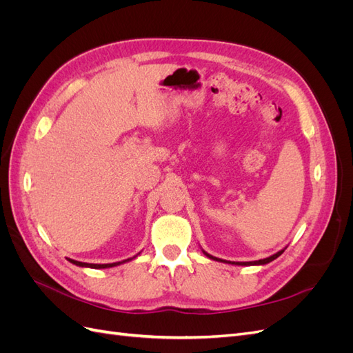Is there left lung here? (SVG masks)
<instances>
[{
    "mask_svg": "<svg viewBox=\"0 0 353 353\" xmlns=\"http://www.w3.org/2000/svg\"><path fill=\"white\" fill-rule=\"evenodd\" d=\"M285 250V248L283 249V250H280V252H276V253H274L272 256H270V258H265V259H259V261H253V262H231V261H223V259H219V258H215V256H212V254H209L208 252H205V250H201L203 253H205L209 259H212V261H218V262H223V263H231V265H241V266H249V265H266V263H270V262H272L274 259H276L279 258V256L283 253Z\"/></svg>",
    "mask_w": 353,
    "mask_h": 353,
    "instance_id": "1",
    "label": "left lung"
}]
</instances>
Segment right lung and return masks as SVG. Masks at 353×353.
<instances>
[{"label": "right lung", "mask_w": 353, "mask_h": 353, "mask_svg": "<svg viewBox=\"0 0 353 353\" xmlns=\"http://www.w3.org/2000/svg\"><path fill=\"white\" fill-rule=\"evenodd\" d=\"M140 254V253H138ZM134 258H137V254L134 256ZM134 258H130V259H125L122 262H113V263H87V262H79V261H73V259H69L70 263L77 265V266H82V268H94V270H103V268H113V266H117L121 263H125V262H130L132 261Z\"/></svg>", "instance_id": "add662e5"}]
</instances>
